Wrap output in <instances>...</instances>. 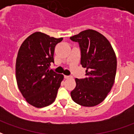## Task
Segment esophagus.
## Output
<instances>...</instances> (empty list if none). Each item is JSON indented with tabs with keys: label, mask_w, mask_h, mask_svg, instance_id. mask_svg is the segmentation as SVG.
<instances>
[{
	"label": "esophagus",
	"mask_w": 134,
	"mask_h": 134,
	"mask_svg": "<svg viewBox=\"0 0 134 134\" xmlns=\"http://www.w3.org/2000/svg\"><path fill=\"white\" fill-rule=\"evenodd\" d=\"M64 77L65 79H71L72 78V76H67V75H64Z\"/></svg>",
	"instance_id": "obj_1"
}]
</instances>
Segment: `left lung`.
<instances>
[{
    "label": "left lung",
    "mask_w": 134,
    "mask_h": 134,
    "mask_svg": "<svg viewBox=\"0 0 134 134\" xmlns=\"http://www.w3.org/2000/svg\"><path fill=\"white\" fill-rule=\"evenodd\" d=\"M78 42L81 64L87 68L86 77L76 79L71 97L83 107H94L102 102L111 90L116 72V57L111 45L103 35L87 30L70 37Z\"/></svg>",
    "instance_id": "obj_1"
}]
</instances>
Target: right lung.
Here are the masks:
<instances>
[{"mask_svg": "<svg viewBox=\"0 0 134 134\" xmlns=\"http://www.w3.org/2000/svg\"><path fill=\"white\" fill-rule=\"evenodd\" d=\"M62 40L36 32L20 47L15 65L18 87L33 107H47L56 98L64 77L49 70V67L54 63V47Z\"/></svg>", "mask_w": 134, "mask_h": 134, "instance_id": "1", "label": "right lung"}]
</instances>
